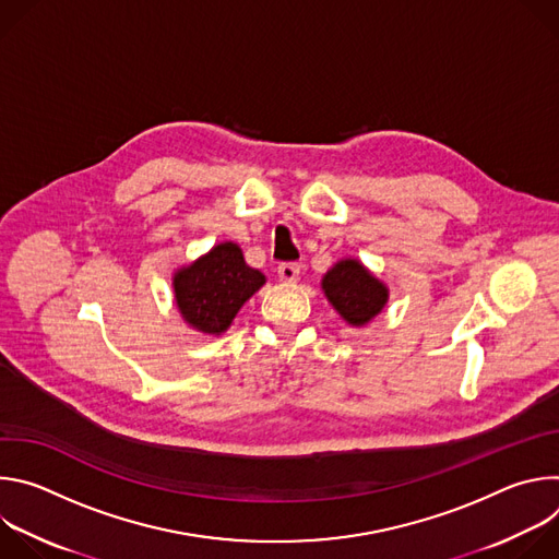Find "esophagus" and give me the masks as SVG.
Segmentation results:
<instances>
[{
    "instance_id": "1",
    "label": "esophagus",
    "mask_w": 559,
    "mask_h": 559,
    "mask_svg": "<svg viewBox=\"0 0 559 559\" xmlns=\"http://www.w3.org/2000/svg\"><path fill=\"white\" fill-rule=\"evenodd\" d=\"M298 274H300V265L294 263V261H285L278 265V278L283 283H294L298 281Z\"/></svg>"
}]
</instances>
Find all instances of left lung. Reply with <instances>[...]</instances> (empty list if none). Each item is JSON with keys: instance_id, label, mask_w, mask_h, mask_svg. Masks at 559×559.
<instances>
[{"instance_id": "left-lung-1", "label": "left lung", "mask_w": 559, "mask_h": 559, "mask_svg": "<svg viewBox=\"0 0 559 559\" xmlns=\"http://www.w3.org/2000/svg\"><path fill=\"white\" fill-rule=\"evenodd\" d=\"M330 302L352 325H365L384 307L386 287L373 278L358 261L336 263L323 278Z\"/></svg>"}]
</instances>
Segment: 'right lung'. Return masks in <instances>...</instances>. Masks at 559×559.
Segmentation results:
<instances>
[{
	"label": "right lung",
	"mask_w": 559,
	"mask_h": 559,
	"mask_svg": "<svg viewBox=\"0 0 559 559\" xmlns=\"http://www.w3.org/2000/svg\"><path fill=\"white\" fill-rule=\"evenodd\" d=\"M263 283L265 276L246 263L238 246L221 243L175 276V294L192 328L221 334Z\"/></svg>",
	"instance_id": "obj_1"
}]
</instances>
